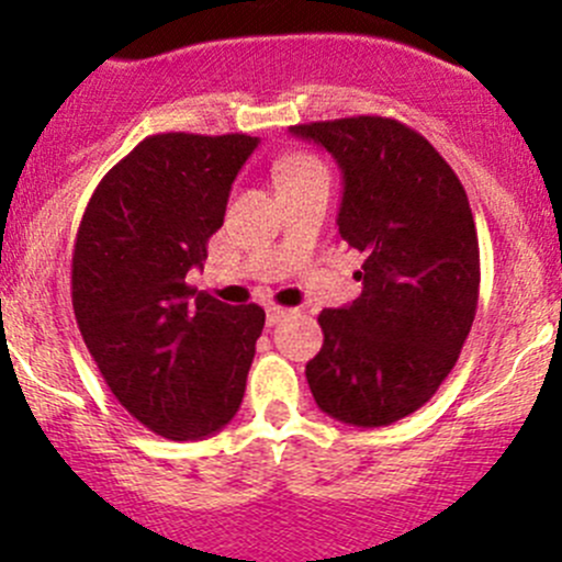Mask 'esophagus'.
I'll use <instances>...</instances> for the list:
<instances>
[{
  "label": "esophagus",
  "mask_w": 562,
  "mask_h": 562,
  "mask_svg": "<svg viewBox=\"0 0 562 562\" xmlns=\"http://www.w3.org/2000/svg\"><path fill=\"white\" fill-rule=\"evenodd\" d=\"M288 313H291V310L269 307V310H266V323H269V326H274V323H280L282 317H288Z\"/></svg>",
  "instance_id": "esophagus-1"
}]
</instances>
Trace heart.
<instances>
[{
    "label": "heart",
    "instance_id": "1",
    "mask_svg": "<svg viewBox=\"0 0 562 562\" xmlns=\"http://www.w3.org/2000/svg\"><path fill=\"white\" fill-rule=\"evenodd\" d=\"M326 171V166H323L321 160L313 155H293V157H285V160L277 166V184L280 181H288V179H299V176H307V173H321Z\"/></svg>",
    "mask_w": 562,
    "mask_h": 562
}]
</instances>
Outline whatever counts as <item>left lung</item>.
Listing matches in <instances>:
<instances>
[{
	"label": "left lung",
	"mask_w": 562,
	"mask_h": 562,
	"mask_svg": "<svg viewBox=\"0 0 562 562\" xmlns=\"http://www.w3.org/2000/svg\"><path fill=\"white\" fill-rule=\"evenodd\" d=\"M342 171L339 239L364 252L353 304L323 310L307 364L317 407L353 427H389L432 400L479 307V236L462 181L432 144L386 116L291 127Z\"/></svg>",
	"instance_id": "8db88e82"
}]
</instances>
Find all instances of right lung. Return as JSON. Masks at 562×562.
Instances as JSON below:
<instances>
[{"mask_svg": "<svg viewBox=\"0 0 562 562\" xmlns=\"http://www.w3.org/2000/svg\"><path fill=\"white\" fill-rule=\"evenodd\" d=\"M258 138L162 133L98 184L72 252L78 328L124 411L168 440L236 416L266 313L187 285Z\"/></svg>", "mask_w": 562, "mask_h": 562, "instance_id": "1", "label": "right lung"}]
</instances>
